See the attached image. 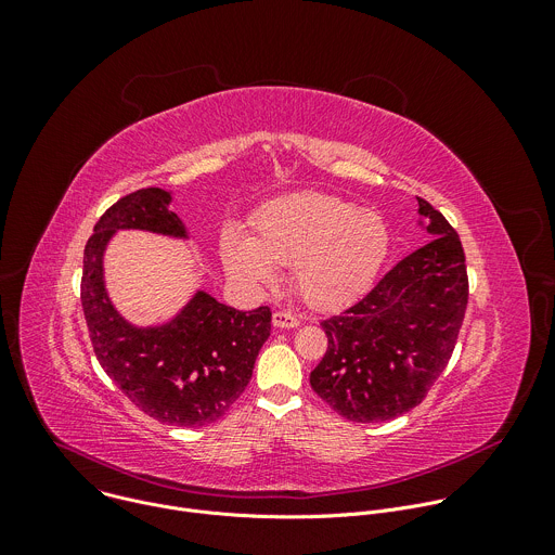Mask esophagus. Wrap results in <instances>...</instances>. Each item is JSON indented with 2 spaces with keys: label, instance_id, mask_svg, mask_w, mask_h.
<instances>
[{
  "label": "esophagus",
  "instance_id": "esophagus-1",
  "mask_svg": "<svg viewBox=\"0 0 555 555\" xmlns=\"http://www.w3.org/2000/svg\"><path fill=\"white\" fill-rule=\"evenodd\" d=\"M272 325L281 327V330H294V327H298V319L289 311H274L272 313Z\"/></svg>",
  "mask_w": 555,
  "mask_h": 555
}]
</instances>
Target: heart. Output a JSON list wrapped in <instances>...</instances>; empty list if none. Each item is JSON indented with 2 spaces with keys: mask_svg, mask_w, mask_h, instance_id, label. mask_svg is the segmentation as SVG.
I'll return each instance as SVG.
<instances>
[{
  "mask_svg": "<svg viewBox=\"0 0 555 555\" xmlns=\"http://www.w3.org/2000/svg\"><path fill=\"white\" fill-rule=\"evenodd\" d=\"M390 246L384 219L336 195L296 193L266 204L253 219L250 240L221 236L225 270L253 285H270L274 266L292 263V281L319 309L345 305L379 272Z\"/></svg>",
  "mask_w": 555,
  "mask_h": 555,
  "instance_id": "b5f03b06",
  "label": "heart"
}]
</instances>
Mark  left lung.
I'll return each mask as SVG.
<instances>
[{
	"label": "left lung",
	"mask_w": 555,
	"mask_h": 555,
	"mask_svg": "<svg viewBox=\"0 0 555 555\" xmlns=\"http://www.w3.org/2000/svg\"><path fill=\"white\" fill-rule=\"evenodd\" d=\"M417 202L433 240L321 323L327 351L309 384L349 422H386L422 404L463 325L467 270L461 240L439 210Z\"/></svg>",
	"instance_id": "8db88e82"
}]
</instances>
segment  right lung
Listing matches in <instances>:
<instances>
[{"label": "right lung", "mask_w": 555, "mask_h": 555, "mask_svg": "<svg viewBox=\"0 0 555 555\" xmlns=\"http://www.w3.org/2000/svg\"><path fill=\"white\" fill-rule=\"evenodd\" d=\"M169 204V191L151 186L103 212L83 253L81 302L94 353L112 382L149 417L197 428L223 417L246 390L270 336L272 311H240L197 292L167 325L135 327L122 319L103 281L105 248L116 230L186 240V228Z\"/></svg>", "instance_id": "obj_1"}]
</instances>
